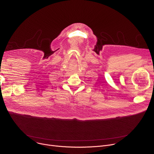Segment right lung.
Wrapping results in <instances>:
<instances>
[{"label":"right lung","mask_w":154,"mask_h":154,"mask_svg":"<svg viewBox=\"0 0 154 154\" xmlns=\"http://www.w3.org/2000/svg\"><path fill=\"white\" fill-rule=\"evenodd\" d=\"M0 72H1V69H0Z\"/></svg>","instance_id":"1"}]
</instances>
